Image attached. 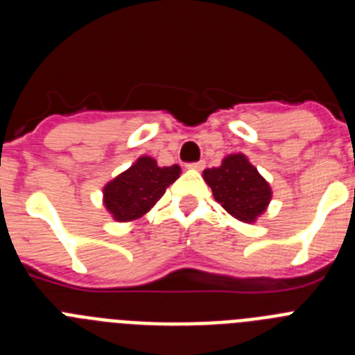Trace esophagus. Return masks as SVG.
I'll list each match as a JSON object with an SVG mask.
<instances>
[{
  "mask_svg": "<svg viewBox=\"0 0 355 355\" xmlns=\"http://www.w3.org/2000/svg\"><path fill=\"white\" fill-rule=\"evenodd\" d=\"M205 159H199V162H192V163H188L187 167L188 168H196V171H202L205 168Z\"/></svg>",
  "mask_w": 355,
  "mask_h": 355,
  "instance_id": "1",
  "label": "esophagus"
}]
</instances>
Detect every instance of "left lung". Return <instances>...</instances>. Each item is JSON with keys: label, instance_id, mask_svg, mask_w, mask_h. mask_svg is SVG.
<instances>
[{"label": "left lung", "instance_id": "1", "mask_svg": "<svg viewBox=\"0 0 355 355\" xmlns=\"http://www.w3.org/2000/svg\"><path fill=\"white\" fill-rule=\"evenodd\" d=\"M205 181L216 202L247 224L256 220L272 199L270 184L243 155H231L224 158L220 167L206 168Z\"/></svg>", "mask_w": 355, "mask_h": 355}]
</instances>
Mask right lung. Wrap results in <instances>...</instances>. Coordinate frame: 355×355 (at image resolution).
I'll list each match as a JSON object with an SVG mask.
<instances>
[{"label": "right lung", "instance_id": "right-lung-1", "mask_svg": "<svg viewBox=\"0 0 355 355\" xmlns=\"http://www.w3.org/2000/svg\"><path fill=\"white\" fill-rule=\"evenodd\" d=\"M181 174L178 165L158 167L156 159L142 156L105 187V206L115 220H135L149 211Z\"/></svg>", "mask_w": 355, "mask_h": 355}]
</instances>
